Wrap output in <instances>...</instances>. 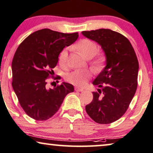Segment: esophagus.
<instances>
[{
	"mask_svg": "<svg viewBox=\"0 0 153 153\" xmlns=\"http://www.w3.org/2000/svg\"><path fill=\"white\" fill-rule=\"evenodd\" d=\"M75 91H77V92H83L84 90L82 89V88H78V87H75Z\"/></svg>",
	"mask_w": 153,
	"mask_h": 153,
	"instance_id": "34e87169",
	"label": "esophagus"
}]
</instances>
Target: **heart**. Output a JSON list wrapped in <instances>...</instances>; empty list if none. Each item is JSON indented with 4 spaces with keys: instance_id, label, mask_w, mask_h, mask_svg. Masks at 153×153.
Segmentation results:
<instances>
[{
    "instance_id": "obj_1",
    "label": "heart",
    "mask_w": 153,
    "mask_h": 153,
    "mask_svg": "<svg viewBox=\"0 0 153 153\" xmlns=\"http://www.w3.org/2000/svg\"><path fill=\"white\" fill-rule=\"evenodd\" d=\"M77 48L80 53L86 58H91L95 56L97 51V44L90 39H82L79 41L76 45ZM69 48L66 47L60 51L58 56V61L60 65H65L68 56ZM102 55L98 56L95 62L97 64H100L103 60ZM92 72L89 70H76L66 75V80L74 85L83 87L87 83L88 80L91 78Z\"/></svg>"
}]
</instances>
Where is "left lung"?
Here are the masks:
<instances>
[{
  "instance_id": "obj_1",
  "label": "left lung",
  "mask_w": 153,
  "mask_h": 153,
  "mask_svg": "<svg viewBox=\"0 0 153 153\" xmlns=\"http://www.w3.org/2000/svg\"><path fill=\"white\" fill-rule=\"evenodd\" d=\"M103 50L106 65L95 79L97 92L85 110L95 122L110 124L120 118L128 110L136 92L139 64L129 40L110 29L82 31Z\"/></svg>"
}]
</instances>
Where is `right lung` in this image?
<instances>
[{"mask_svg": "<svg viewBox=\"0 0 153 153\" xmlns=\"http://www.w3.org/2000/svg\"><path fill=\"white\" fill-rule=\"evenodd\" d=\"M78 33H63L45 28L31 33L16 50L12 61V86L24 111L36 120H46L57 113L65 97L74 91L62 82L46 88L60 51L78 39Z\"/></svg>", "mask_w": 153, "mask_h": 153, "instance_id": "add662e5", "label": "right lung"}]
</instances>
